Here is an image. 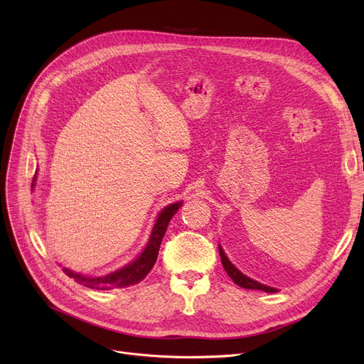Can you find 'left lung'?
Here are the masks:
<instances>
[{
    "mask_svg": "<svg viewBox=\"0 0 364 364\" xmlns=\"http://www.w3.org/2000/svg\"><path fill=\"white\" fill-rule=\"evenodd\" d=\"M218 250H220V257H221V262H223L224 270L227 272V274L230 276V279L236 284L240 286V288H245V289H259V291H264V292H276L274 288H270V286H265V284H262L259 282H255V280H252L250 277H246L243 273H240L236 269V267L230 261H228V258L225 257L224 251L221 250V246L218 247Z\"/></svg>",
    "mask_w": 364,
    "mask_h": 364,
    "instance_id": "obj_1",
    "label": "left lung"
}]
</instances>
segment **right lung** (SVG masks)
<instances>
[{
  "mask_svg": "<svg viewBox=\"0 0 364 364\" xmlns=\"http://www.w3.org/2000/svg\"><path fill=\"white\" fill-rule=\"evenodd\" d=\"M33 181H35V177H33ZM33 181H32L31 187H33ZM180 206H181V202H177V203H172L164 209L155 223V227H153L150 240L146 246V250L141 252V255L136 261H132L131 264L124 267V269L114 272V273H110L105 277H87V276H81L78 273H73L68 269H63V272L69 277H72L75 282L87 286V288L102 289V291L121 288V286H129V284H136V283L141 282L149 274L151 267L155 265V262L158 259V254H159L161 242L166 232L168 223L172 218V215L178 211Z\"/></svg>",
  "mask_w": 364,
  "mask_h": 364,
  "instance_id": "1",
  "label": "right lung"
}]
</instances>
